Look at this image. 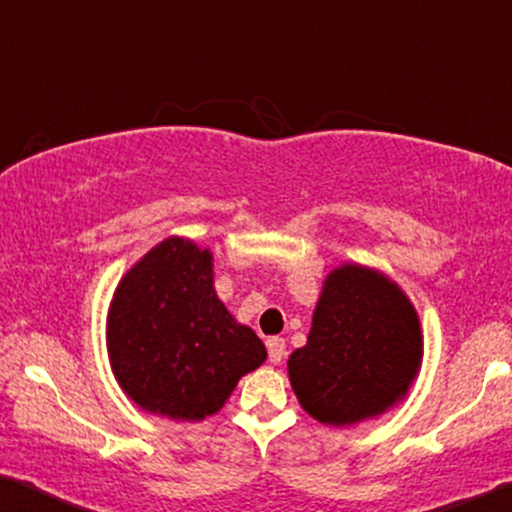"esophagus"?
<instances>
[{
	"label": "esophagus",
	"mask_w": 512,
	"mask_h": 512,
	"mask_svg": "<svg viewBox=\"0 0 512 512\" xmlns=\"http://www.w3.org/2000/svg\"><path fill=\"white\" fill-rule=\"evenodd\" d=\"M266 347H269V361L271 363H280L282 358H285V340L282 338H271L269 342H266Z\"/></svg>",
	"instance_id": "esophagus-1"
}]
</instances>
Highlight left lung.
<instances>
[{
    "mask_svg": "<svg viewBox=\"0 0 512 512\" xmlns=\"http://www.w3.org/2000/svg\"><path fill=\"white\" fill-rule=\"evenodd\" d=\"M421 361V319L398 282L340 264L324 278L308 342L289 356L287 372L315 421L349 427L404 400Z\"/></svg>",
    "mask_w": 512,
    "mask_h": 512,
    "instance_id": "obj_1",
    "label": "left lung"
}]
</instances>
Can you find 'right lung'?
Instances as JSON below:
<instances>
[{"label": "right lung", "mask_w": 512, "mask_h": 512, "mask_svg": "<svg viewBox=\"0 0 512 512\" xmlns=\"http://www.w3.org/2000/svg\"><path fill=\"white\" fill-rule=\"evenodd\" d=\"M114 379L137 407L170 421L218 414L239 379L266 361L213 287L209 248L160 241L119 280L105 324Z\"/></svg>", "instance_id": "add662e5"}]
</instances>
